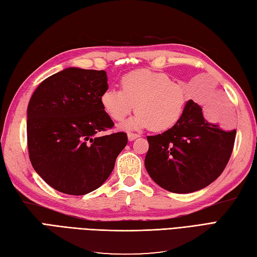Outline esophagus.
Masks as SVG:
<instances>
[{
  "label": "esophagus",
  "instance_id": "obj_1",
  "mask_svg": "<svg viewBox=\"0 0 257 257\" xmlns=\"http://www.w3.org/2000/svg\"><path fill=\"white\" fill-rule=\"evenodd\" d=\"M139 138V135L138 134H134V133H128V139L129 141H134L135 139Z\"/></svg>",
  "mask_w": 257,
  "mask_h": 257
}]
</instances>
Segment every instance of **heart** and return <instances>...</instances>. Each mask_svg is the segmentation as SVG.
Instances as JSON below:
<instances>
[{"instance_id": "heart-1", "label": "heart", "mask_w": 257, "mask_h": 257, "mask_svg": "<svg viewBox=\"0 0 257 257\" xmlns=\"http://www.w3.org/2000/svg\"><path fill=\"white\" fill-rule=\"evenodd\" d=\"M186 89L165 73L149 70L131 71L121 76L120 89L108 88L100 104L112 120L122 121L135 109L136 116L123 124L127 129L150 127L166 131L175 127L186 108Z\"/></svg>"}]
</instances>
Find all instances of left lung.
Masks as SVG:
<instances>
[{
    "label": "left lung",
    "instance_id": "obj_1",
    "mask_svg": "<svg viewBox=\"0 0 257 257\" xmlns=\"http://www.w3.org/2000/svg\"><path fill=\"white\" fill-rule=\"evenodd\" d=\"M236 130L224 131L208 121L189 99L175 127L148 136L145 165L159 186L176 194L205 188L221 175L233 151Z\"/></svg>",
    "mask_w": 257,
    "mask_h": 257
}]
</instances>
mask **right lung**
<instances>
[{"label": "right lung", "mask_w": 257, "mask_h": 257, "mask_svg": "<svg viewBox=\"0 0 257 257\" xmlns=\"http://www.w3.org/2000/svg\"><path fill=\"white\" fill-rule=\"evenodd\" d=\"M108 88L103 70L68 68L40 83L27 108L33 168L52 188L81 196L104 184L128 142L100 104Z\"/></svg>", "instance_id": "1"}]
</instances>
